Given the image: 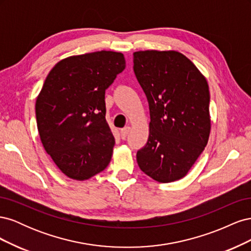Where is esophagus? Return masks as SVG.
<instances>
[{"label": "esophagus", "instance_id": "1", "mask_svg": "<svg viewBox=\"0 0 251 251\" xmlns=\"http://www.w3.org/2000/svg\"><path fill=\"white\" fill-rule=\"evenodd\" d=\"M130 131H131V127H130V126H126V127H124V128H121V131H120V136H121V138H123V139H126V136H127V134L130 133Z\"/></svg>", "mask_w": 251, "mask_h": 251}]
</instances>
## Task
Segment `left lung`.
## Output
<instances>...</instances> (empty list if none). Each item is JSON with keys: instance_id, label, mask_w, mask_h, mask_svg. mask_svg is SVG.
<instances>
[{"instance_id": "1", "label": "left lung", "mask_w": 251, "mask_h": 251, "mask_svg": "<svg viewBox=\"0 0 251 251\" xmlns=\"http://www.w3.org/2000/svg\"><path fill=\"white\" fill-rule=\"evenodd\" d=\"M134 72L150 108V135L137 151L140 170L158 182L183 178L210 133L206 78L177 51L134 52Z\"/></svg>"}]
</instances>
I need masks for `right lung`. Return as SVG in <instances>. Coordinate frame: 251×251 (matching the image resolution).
Listing matches in <instances>:
<instances>
[{"instance_id":"obj_1","label":"right lung","mask_w":251,"mask_h":251,"mask_svg":"<svg viewBox=\"0 0 251 251\" xmlns=\"http://www.w3.org/2000/svg\"><path fill=\"white\" fill-rule=\"evenodd\" d=\"M126 68L123 53L97 51L58 62L36 98L45 151L66 176L87 180L111 161L115 139L105 120L104 93Z\"/></svg>"}]
</instances>
